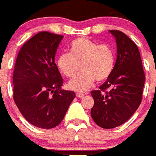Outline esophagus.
<instances>
[{"mask_svg":"<svg viewBox=\"0 0 156 156\" xmlns=\"http://www.w3.org/2000/svg\"><path fill=\"white\" fill-rule=\"evenodd\" d=\"M76 95H77V97H78V98H83L85 94L83 93H79V92H78V93L76 94Z\"/></svg>","mask_w":156,"mask_h":156,"instance_id":"esophagus-1","label":"esophagus"}]
</instances>
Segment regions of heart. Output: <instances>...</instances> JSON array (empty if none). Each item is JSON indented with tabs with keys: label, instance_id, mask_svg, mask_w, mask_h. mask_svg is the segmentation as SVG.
<instances>
[{
	"label": "heart",
	"instance_id": "obj_1",
	"mask_svg": "<svg viewBox=\"0 0 156 156\" xmlns=\"http://www.w3.org/2000/svg\"><path fill=\"white\" fill-rule=\"evenodd\" d=\"M115 63V53L111 46L85 37L75 39L69 45V53L58 56L57 66L68 78L77 74L81 64V74L69 82L68 87L75 91H85L91 87L95 79L106 80L111 75Z\"/></svg>",
	"mask_w": 156,
	"mask_h": 156
}]
</instances>
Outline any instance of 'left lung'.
I'll use <instances>...</instances> for the list:
<instances>
[{"label":"left lung","instance_id":"1","mask_svg":"<svg viewBox=\"0 0 156 156\" xmlns=\"http://www.w3.org/2000/svg\"><path fill=\"white\" fill-rule=\"evenodd\" d=\"M117 44V59L107 81L91 94V116L99 127L113 129L134 115L142 100L145 76L137 45L124 32L110 30ZM107 89L108 91H106Z\"/></svg>","mask_w":156,"mask_h":156}]
</instances>
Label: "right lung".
<instances>
[{
    "mask_svg": "<svg viewBox=\"0 0 156 156\" xmlns=\"http://www.w3.org/2000/svg\"><path fill=\"white\" fill-rule=\"evenodd\" d=\"M63 37L41 32L20 49L13 72V98L22 116L41 129L58 126L75 98L63 83L55 54Z\"/></svg>",
    "mask_w": 156,
    "mask_h": 156,
    "instance_id": "obj_1",
    "label": "right lung"
}]
</instances>
